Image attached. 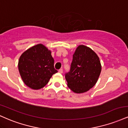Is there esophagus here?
<instances>
[{
	"label": "esophagus",
	"mask_w": 128,
	"mask_h": 128,
	"mask_svg": "<svg viewBox=\"0 0 128 128\" xmlns=\"http://www.w3.org/2000/svg\"><path fill=\"white\" fill-rule=\"evenodd\" d=\"M58 72H59V73H62V72H63V70H62V68L60 69V70H58Z\"/></svg>",
	"instance_id": "esophagus-1"
}]
</instances>
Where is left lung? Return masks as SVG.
Returning <instances> with one entry per match:
<instances>
[{
  "label": "left lung",
  "instance_id": "obj_1",
  "mask_svg": "<svg viewBox=\"0 0 128 128\" xmlns=\"http://www.w3.org/2000/svg\"><path fill=\"white\" fill-rule=\"evenodd\" d=\"M101 71L100 58L89 47L79 45L73 55L70 70L65 78L72 91L80 94L96 84Z\"/></svg>",
  "mask_w": 128,
  "mask_h": 128
}]
</instances>
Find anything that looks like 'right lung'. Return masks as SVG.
<instances>
[{"mask_svg":"<svg viewBox=\"0 0 128 128\" xmlns=\"http://www.w3.org/2000/svg\"><path fill=\"white\" fill-rule=\"evenodd\" d=\"M54 64V60L50 50L42 44H38L21 55L18 66L24 84L33 89H39L48 83L54 74L58 72Z\"/></svg>","mask_w":128,"mask_h":128,"instance_id":"add662e5","label":"right lung"}]
</instances>
